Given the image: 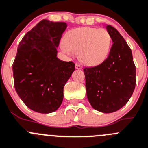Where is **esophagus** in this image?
<instances>
[{
	"mask_svg": "<svg viewBox=\"0 0 148 148\" xmlns=\"http://www.w3.org/2000/svg\"><path fill=\"white\" fill-rule=\"evenodd\" d=\"M76 69H77L80 70V69H82V66L81 64H76Z\"/></svg>",
	"mask_w": 148,
	"mask_h": 148,
	"instance_id": "esophagus-1",
	"label": "esophagus"
}]
</instances>
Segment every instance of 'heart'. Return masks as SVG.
<instances>
[{
	"mask_svg": "<svg viewBox=\"0 0 148 148\" xmlns=\"http://www.w3.org/2000/svg\"><path fill=\"white\" fill-rule=\"evenodd\" d=\"M111 38L106 29L82 27L69 32L61 44L63 51L69 56L79 53V60L89 66L103 63L108 56Z\"/></svg>",
	"mask_w": 148,
	"mask_h": 148,
	"instance_id": "1",
	"label": "heart"
}]
</instances>
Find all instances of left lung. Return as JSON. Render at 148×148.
<instances>
[{"label": "left lung", "instance_id": "8db88e82", "mask_svg": "<svg viewBox=\"0 0 148 148\" xmlns=\"http://www.w3.org/2000/svg\"><path fill=\"white\" fill-rule=\"evenodd\" d=\"M113 45L108 56L99 65L84 68L87 96L93 108L103 113L119 110L131 97L136 84L132 53L118 30L106 26Z\"/></svg>", "mask_w": 148, "mask_h": 148}]
</instances>
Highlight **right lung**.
Here are the masks:
<instances>
[{
  "label": "right lung",
  "mask_w": 148,
  "mask_h": 148,
  "mask_svg": "<svg viewBox=\"0 0 148 148\" xmlns=\"http://www.w3.org/2000/svg\"><path fill=\"white\" fill-rule=\"evenodd\" d=\"M67 24L43 19L19 42L13 64L14 84L17 94L32 110L52 113L64 98V87L75 69L72 61L57 58L61 34Z\"/></svg>",
  "instance_id": "obj_1"
}]
</instances>
